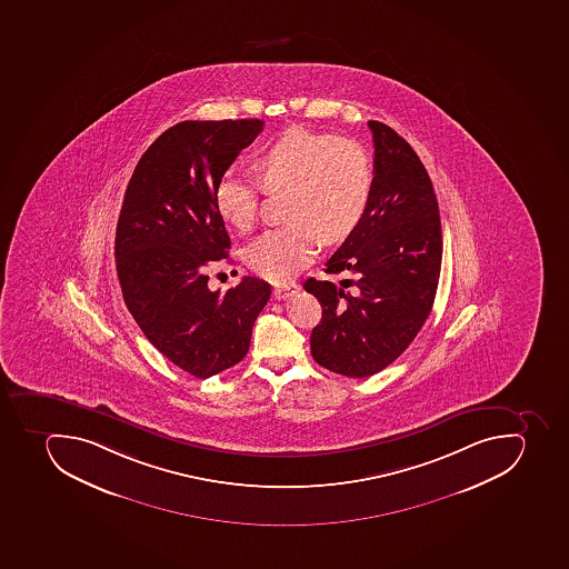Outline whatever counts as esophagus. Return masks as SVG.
<instances>
[{
    "label": "esophagus",
    "instance_id": "1",
    "mask_svg": "<svg viewBox=\"0 0 569 569\" xmlns=\"http://www.w3.org/2000/svg\"><path fill=\"white\" fill-rule=\"evenodd\" d=\"M297 291H299V284H282V287L273 288V299L282 301V299H288V297L293 296Z\"/></svg>",
    "mask_w": 569,
    "mask_h": 569
}]
</instances>
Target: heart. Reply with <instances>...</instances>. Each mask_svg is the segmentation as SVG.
<instances>
[{
    "label": "heart",
    "mask_w": 569,
    "mask_h": 569,
    "mask_svg": "<svg viewBox=\"0 0 569 569\" xmlns=\"http://www.w3.org/2000/svg\"><path fill=\"white\" fill-rule=\"evenodd\" d=\"M253 168L259 180L223 174L214 206L221 220L249 230L263 189L270 194L284 191L288 223L264 232L247 252L253 272L273 282L296 278L316 256L319 238L326 243L348 238L371 203L375 169L368 151L355 140L290 128L253 154Z\"/></svg>",
    "instance_id": "obj_1"
}]
</instances>
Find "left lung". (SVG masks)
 Here are the masks:
<instances>
[{
  "label": "left lung",
  "mask_w": 569,
  "mask_h": 569,
  "mask_svg": "<svg viewBox=\"0 0 569 569\" xmlns=\"http://www.w3.org/2000/svg\"><path fill=\"white\" fill-rule=\"evenodd\" d=\"M368 126L375 142L371 203L325 268L357 279L340 287L305 282L322 306L311 355L322 368L351 378L382 371L409 348L435 305L443 253L427 169L395 129L377 120Z\"/></svg>",
  "instance_id": "left-lung-1"
}]
</instances>
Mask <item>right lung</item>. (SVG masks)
Here are the masks:
<instances>
[{
	"label": "right lung",
	"mask_w": 569,
	"mask_h": 569,
	"mask_svg": "<svg viewBox=\"0 0 569 569\" xmlns=\"http://www.w3.org/2000/svg\"><path fill=\"white\" fill-rule=\"evenodd\" d=\"M263 126L258 119L172 126L142 154L126 189L116 236L126 306L146 339L192 377H212L243 359L272 293L258 278L212 291L207 276L230 249L216 186Z\"/></svg>",
	"instance_id": "1"
}]
</instances>
